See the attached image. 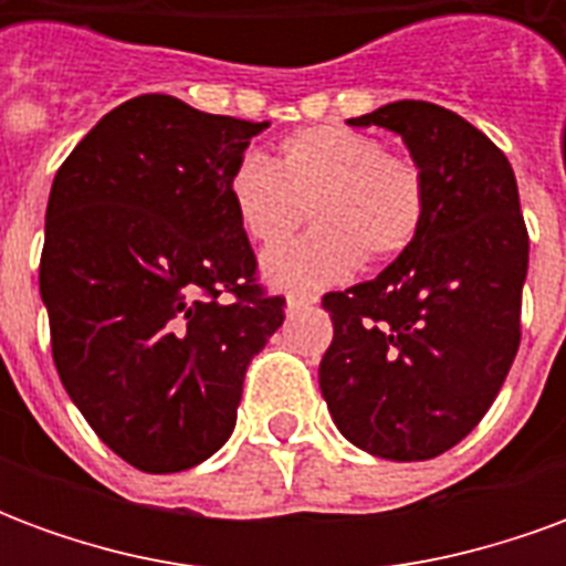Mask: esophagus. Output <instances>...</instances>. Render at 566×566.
<instances>
[{"mask_svg":"<svg viewBox=\"0 0 566 566\" xmlns=\"http://www.w3.org/2000/svg\"><path fill=\"white\" fill-rule=\"evenodd\" d=\"M318 303V296L315 294H303V291H294V294H287V312H300V308H308Z\"/></svg>","mask_w":566,"mask_h":566,"instance_id":"obj_1","label":"esophagus"}]
</instances>
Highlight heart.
<instances>
[{
	"label": "heart",
	"mask_w": 566,
	"mask_h": 566,
	"mask_svg": "<svg viewBox=\"0 0 566 566\" xmlns=\"http://www.w3.org/2000/svg\"><path fill=\"white\" fill-rule=\"evenodd\" d=\"M242 233L279 248L303 227L315 230L266 258L270 282L318 287L367 263H388L416 245L427 221V178L409 154L343 124L291 133L272 166L245 154L227 178Z\"/></svg>",
	"instance_id": "1"
}]
</instances>
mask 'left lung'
<instances>
[{"label": "left lung", "instance_id": "obj_1", "mask_svg": "<svg viewBox=\"0 0 566 566\" xmlns=\"http://www.w3.org/2000/svg\"><path fill=\"white\" fill-rule=\"evenodd\" d=\"M348 124L403 136L424 169L427 221L376 279L324 294L321 394L357 449L427 461L482 421L522 343L518 185L506 154L442 105L400 99Z\"/></svg>", "mask_w": 566, "mask_h": 566}]
</instances>
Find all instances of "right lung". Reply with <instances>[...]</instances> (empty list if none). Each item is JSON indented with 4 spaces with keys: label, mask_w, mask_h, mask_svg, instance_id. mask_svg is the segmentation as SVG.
I'll list each match as a JSON object with an SVG mask.
<instances>
[{
    "label": "right lung",
    "mask_w": 566,
    "mask_h": 566,
    "mask_svg": "<svg viewBox=\"0 0 566 566\" xmlns=\"http://www.w3.org/2000/svg\"><path fill=\"white\" fill-rule=\"evenodd\" d=\"M266 124L145 93L56 169L39 263L63 388L117 458L178 473L230 439L284 321L258 284L227 178Z\"/></svg>",
    "instance_id": "right-lung-1"
}]
</instances>
